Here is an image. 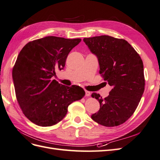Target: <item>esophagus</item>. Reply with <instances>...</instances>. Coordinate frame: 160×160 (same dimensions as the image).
Instances as JSON below:
<instances>
[{
  "mask_svg": "<svg viewBox=\"0 0 160 160\" xmlns=\"http://www.w3.org/2000/svg\"><path fill=\"white\" fill-rule=\"evenodd\" d=\"M90 94H91V92H89V91H88V90H85V94H86V97H89V96L90 95Z\"/></svg>",
  "mask_w": 160,
  "mask_h": 160,
  "instance_id": "1",
  "label": "esophagus"
}]
</instances>
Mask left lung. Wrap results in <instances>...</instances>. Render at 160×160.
Returning a JSON list of instances; mask_svg holds the SVG:
<instances>
[{"instance_id":"8db88e82","label":"left lung","mask_w":160,"mask_h":160,"mask_svg":"<svg viewBox=\"0 0 160 160\" xmlns=\"http://www.w3.org/2000/svg\"><path fill=\"white\" fill-rule=\"evenodd\" d=\"M83 41L98 58L99 74L112 87L104 98L96 92L91 95L100 103L91 118L105 127L121 125L133 115L144 92L142 60L125 39L101 35Z\"/></svg>"}]
</instances>
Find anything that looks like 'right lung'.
Here are the masks:
<instances>
[{
  "label": "right lung",
  "mask_w": 160,
  "mask_h": 160,
  "mask_svg": "<svg viewBox=\"0 0 160 160\" xmlns=\"http://www.w3.org/2000/svg\"><path fill=\"white\" fill-rule=\"evenodd\" d=\"M80 42L48 36L27 43L18 55L12 69L16 97L25 116L35 125L57 124L66 116L68 106L84 96L80 86H67L53 80Z\"/></svg>",
  "instance_id": "right-lung-1"
}]
</instances>
